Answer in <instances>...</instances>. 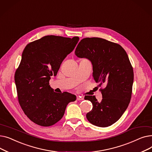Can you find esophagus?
Returning <instances> with one entry per match:
<instances>
[{
  "label": "esophagus",
  "instance_id": "1",
  "mask_svg": "<svg viewBox=\"0 0 152 152\" xmlns=\"http://www.w3.org/2000/svg\"><path fill=\"white\" fill-rule=\"evenodd\" d=\"M76 99H77V100H83V97L81 96H77Z\"/></svg>",
  "mask_w": 152,
  "mask_h": 152
}]
</instances>
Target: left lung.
Masks as SVG:
<instances>
[{"label":"left lung","instance_id":"left-lung-1","mask_svg":"<svg viewBox=\"0 0 152 152\" xmlns=\"http://www.w3.org/2000/svg\"><path fill=\"white\" fill-rule=\"evenodd\" d=\"M75 53L91 61L95 82L107 84L100 89V102L94 95L85 96L93 106L86 115L87 120L99 127L112 125L121 117L131 99L134 71L127 53L120 45L106 39L86 37L79 42Z\"/></svg>","mask_w":152,"mask_h":152}]
</instances>
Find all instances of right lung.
<instances>
[{"label":"right lung","mask_w":152,"mask_h":152,"mask_svg":"<svg viewBox=\"0 0 152 152\" xmlns=\"http://www.w3.org/2000/svg\"><path fill=\"white\" fill-rule=\"evenodd\" d=\"M73 38L45 36L29 43L15 74L20 105L31 121L41 126H50L59 121L68 103L76 95L57 93L49 85L63 60L73 51L79 41Z\"/></svg>","instance_id":"add662e5"}]
</instances>
